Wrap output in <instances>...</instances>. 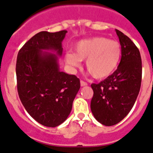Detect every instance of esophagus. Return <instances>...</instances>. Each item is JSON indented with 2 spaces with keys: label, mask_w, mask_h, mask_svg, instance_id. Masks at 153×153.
<instances>
[{
  "label": "esophagus",
  "mask_w": 153,
  "mask_h": 153,
  "mask_svg": "<svg viewBox=\"0 0 153 153\" xmlns=\"http://www.w3.org/2000/svg\"><path fill=\"white\" fill-rule=\"evenodd\" d=\"M80 84H81V86H86L87 85V82H84V81H81L80 82Z\"/></svg>",
  "instance_id": "34e87169"
}]
</instances>
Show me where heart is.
I'll return each mask as SVG.
<instances>
[{
	"label": "heart",
	"instance_id": "1",
	"mask_svg": "<svg viewBox=\"0 0 153 153\" xmlns=\"http://www.w3.org/2000/svg\"><path fill=\"white\" fill-rule=\"evenodd\" d=\"M74 53L67 52L65 62L71 67H79L85 61L87 70L96 79L107 78L117 68L121 57L119 42L103 36L83 39L74 45Z\"/></svg>",
	"mask_w": 153,
	"mask_h": 153
}]
</instances>
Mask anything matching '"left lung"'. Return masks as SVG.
<instances>
[{
	"mask_svg": "<svg viewBox=\"0 0 153 153\" xmlns=\"http://www.w3.org/2000/svg\"><path fill=\"white\" fill-rule=\"evenodd\" d=\"M121 46V59L111 75L91 85L93 96L91 110L96 120L112 126L124 119L134 106L142 82V58L130 38L116 29Z\"/></svg>",
	"mask_w": 153,
	"mask_h": 153,
	"instance_id": "1",
	"label": "left lung"
}]
</instances>
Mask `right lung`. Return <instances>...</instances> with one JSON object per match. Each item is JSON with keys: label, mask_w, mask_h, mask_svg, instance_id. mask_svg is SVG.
I'll return each instance as SVG.
<instances>
[{"label": "right lung", "mask_w": 153, "mask_h": 153, "mask_svg": "<svg viewBox=\"0 0 153 153\" xmlns=\"http://www.w3.org/2000/svg\"><path fill=\"white\" fill-rule=\"evenodd\" d=\"M66 30L43 31L27 41L19 51L16 61L17 88L26 111L37 122L54 128L70 114L80 80L59 70L56 54H62Z\"/></svg>", "instance_id": "add662e5"}]
</instances>
